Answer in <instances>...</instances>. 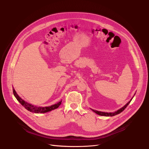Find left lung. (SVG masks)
Segmentation results:
<instances>
[{
    "label": "left lung",
    "mask_w": 149,
    "mask_h": 149,
    "mask_svg": "<svg viewBox=\"0 0 149 149\" xmlns=\"http://www.w3.org/2000/svg\"><path fill=\"white\" fill-rule=\"evenodd\" d=\"M133 98V97H132ZM132 98L131 99V100L129 101L124 107H123L122 108H120V110H117V111L116 112H114V113H105V112H101V111H96V110H92V111L93 112H95V113L97 114L98 115H100V116H114L115 115H117L118 114H120L121 112H122L127 107V106L129 105V104H130L131 102V101H132Z\"/></svg>",
    "instance_id": "obj_1"
}]
</instances>
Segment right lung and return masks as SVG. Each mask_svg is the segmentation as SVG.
Segmentation results:
<instances>
[{
	"instance_id": "obj_1",
	"label": "right lung",
	"mask_w": 149,
	"mask_h": 149,
	"mask_svg": "<svg viewBox=\"0 0 149 149\" xmlns=\"http://www.w3.org/2000/svg\"><path fill=\"white\" fill-rule=\"evenodd\" d=\"M13 93L15 96V97H16V99L17 100V101L20 103L23 107H24V108L27 110L28 111H31V112H33V113H47L50 111L52 110H54V109L58 108L62 103V101L58 102L57 104H56L54 105H53L52 106L49 107H38L36 106H34L31 104H29L27 102H26V101H24V100H23L22 99L19 97L17 93H16L15 91L14 90V88H13Z\"/></svg>"
}]
</instances>
